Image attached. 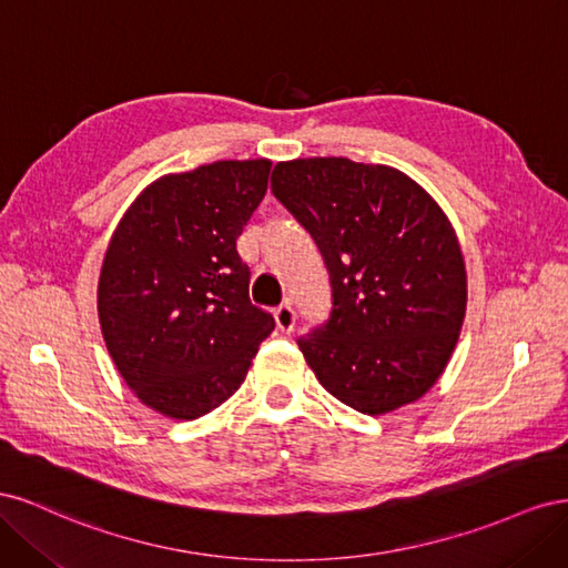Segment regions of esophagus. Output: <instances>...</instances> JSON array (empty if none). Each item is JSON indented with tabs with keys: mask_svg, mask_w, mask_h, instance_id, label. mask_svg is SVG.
<instances>
[{
	"mask_svg": "<svg viewBox=\"0 0 568 568\" xmlns=\"http://www.w3.org/2000/svg\"><path fill=\"white\" fill-rule=\"evenodd\" d=\"M274 322H277L280 332H284V334L294 332V326H296V313H294V307H291L288 303H282V305L277 307V311H274Z\"/></svg>",
	"mask_w": 568,
	"mask_h": 568,
	"instance_id": "34e87169",
	"label": "esophagus"
}]
</instances>
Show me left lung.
I'll return each instance as SVG.
<instances>
[{
	"label": "left lung",
	"instance_id": "1",
	"mask_svg": "<svg viewBox=\"0 0 568 568\" xmlns=\"http://www.w3.org/2000/svg\"><path fill=\"white\" fill-rule=\"evenodd\" d=\"M272 192L329 272V320L298 338L320 384L363 415L419 400L467 311L464 257L440 205L400 170L334 156L277 163Z\"/></svg>",
	"mask_w": 568,
	"mask_h": 568
}]
</instances>
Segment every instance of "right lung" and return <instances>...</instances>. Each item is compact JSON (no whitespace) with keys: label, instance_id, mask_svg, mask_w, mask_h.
<instances>
[{"label":"right lung","instance_id":"1","mask_svg":"<svg viewBox=\"0 0 568 568\" xmlns=\"http://www.w3.org/2000/svg\"><path fill=\"white\" fill-rule=\"evenodd\" d=\"M272 163L217 161L165 175L115 227L99 277V322L125 384L151 409L199 419L242 386L274 320L248 298L236 251Z\"/></svg>","mask_w":568,"mask_h":568}]
</instances>
